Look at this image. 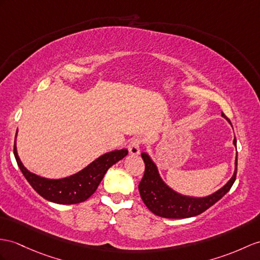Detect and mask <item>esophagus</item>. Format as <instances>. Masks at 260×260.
Returning <instances> with one entry per match:
<instances>
[{
    "label": "esophagus",
    "mask_w": 260,
    "mask_h": 260,
    "mask_svg": "<svg viewBox=\"0 0 260 260\" xmlns=\"http://www.w3.org/2000/svg\"><path fill=\"white\" fill-rule=\"evenodd\" d=\"M141 139H134L129 145H128V151L131 155H138L140 154V145H141Z\"/></svg>",
    "instance_id": "34e87169"
}]
</instances>
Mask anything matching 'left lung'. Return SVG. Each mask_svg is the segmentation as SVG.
Instances as JSON below:
<instances>
[{
  "instance_id": "8db88e82",
  "label": "left lung",
  "mask_w": 260,
  "mask_h": 260,
  "mask_svg": "<svg viewBox=\"0 0 260 260\" xmlns=\"http://www.w3.org/2000/svg\"><path fill=\"white\" fill-rule=\"evenodd\" d=\"M221 117H224L227 120L223 112H221ZM233 144L236 147V138H234ZM141 156L145 164V170L143 178L140 184H139V192H140L141 199L145 206L153 214L164 218H187L200 215L223 198L230 191L236 180L237 153L235 157L234 174L230 181L223 187H220L218 191L207 196H203V198L183 195L174 191L173 188H171L162 180L159 169H157L156 164L148 153L143 152V153H141Z\"/></svg>"
}]
</instances>
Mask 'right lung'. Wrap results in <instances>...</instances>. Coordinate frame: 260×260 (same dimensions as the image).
<instances>
[{"label":"right lung","instance_id":"1","mask_svg":"<svg viewBox=\"0 0 260 260\" xmlns=\"http://www.w3.org/2000/svg\"><path fill=\"white\" fill-rule=\"evenodd\" d=\"M16 137L14 143V156L17 166L22 171L23 175L35 191L42 198L53 202L56 204H77L89 199L96 192L101 180L104 179L107 171L113 164L122 160L128 154V150H115L100 155L96 160L88 164L86 168L73 175L61 179H47L30 172L24 167L16 149Z\"/></svg>","mask_w":260,"mask_h":260}]
</instances>
